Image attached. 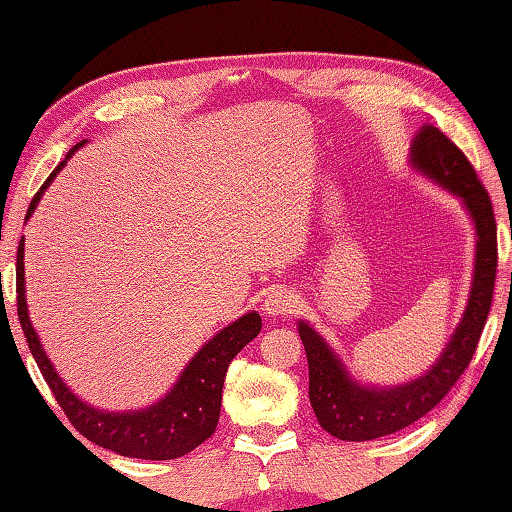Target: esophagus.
<instances>
[{"label": "esophagus", "instance_id": "1", "mask_svg": "<svg viewBox=\"0 0 512 512\" xmlns=\"http://www.w3.org/2000/svg\"><path fill=\"white\" fill-rule=\"evenodd\" d=\"M295 309H297V297L288 291L268 293L264 304H262V311L268 315V318H277V315L293 313Z\"/></svg>", "mask_w": 512, "mask_h": 512}]
</instances>
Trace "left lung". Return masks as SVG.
Instances as JSON below:
<instances>
[{"label": "left lung", "instance_id": "left-lung-1", "mask_svg": "<svg viewBox=\"0 0 512 512\" xmlns=\"http://www.w3.org/2000/svg\"><path fill=\"white\" fill-rule=\"evenodd\" d=\"M410 161L414 170L459 197L475 224L477 253L468 306L434 365L423 376L394 387L360 385L320 333L300 320L297 331L309 360L311 407L318 423L340 441L394 434L439 405L470 365L488 320L497 277V224L488 192L466 154L434 125H423L416 134Z\"/></svg>", "mask_w": 512, "mask_h": 512}]
</instances>
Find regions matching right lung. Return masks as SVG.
Returning <instances> with one entry per match:
<instances>
[{
  "label": "right lung",
  "mask_w": 512,
  "mask_h": 512,
  "mask_svg": "<svg viewBox=\"0 0 512 512\" xmlns=\"http://www.w3.org/2000/svg\"><path fill=\"white\" fill-rule=\"evenodd\" d=\"M85 143L87 141H80L76 147H71L64 161H60V165L49 174V179L44 181L42 188L33 197L24 221L31 219L33 210L40 203L44 190L55 179V174L71 159V154ZM17 318H20L26 342H29V349L37 367L42 371L46 385L51 387L55 401L60 403L71 425L85 439L100 445V448L123 454V457L150 461L179 459L215 434L228 365L262 331V318H259L257 311L241 315L237 322L221 329L215 338H210L206 345L194 353L188 367L181 371L179 380H176L174 387L159 403L134 412H105L80 401L64 385L58 371L53 369L51 360L46 358L40 338H37L31 324L29 309H26L24 237L20 239V246H17Z\"/></svg>",
  "instance_id": "obj_1"
}]
</instances>
